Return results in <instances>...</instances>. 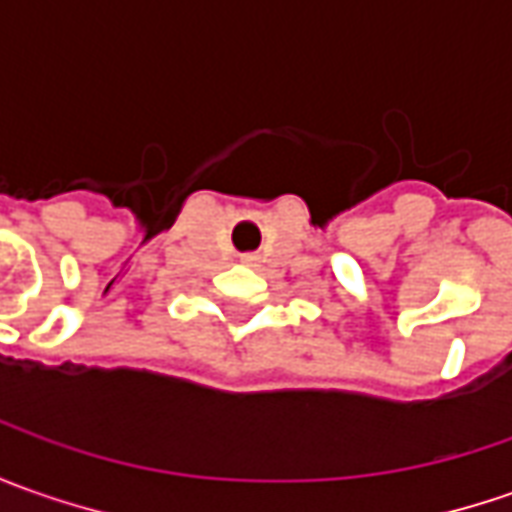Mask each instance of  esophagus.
I'll return each mask as SVG.
<instances>
[{"mask_svg":"<svg viewBox=\"0 0 512 512\" xmlns=\"http://www.w3.org/2000/svg\"><path fill=\"white\" fill-rule=\"evenodd\" d=\"M257 257L255 255H243V263H246V266H252V263H255Z\"/></svg>","mask_w":512,"mask_h":512,"instance_id":"obj_1","label":"esophagus"}]
</instances>
